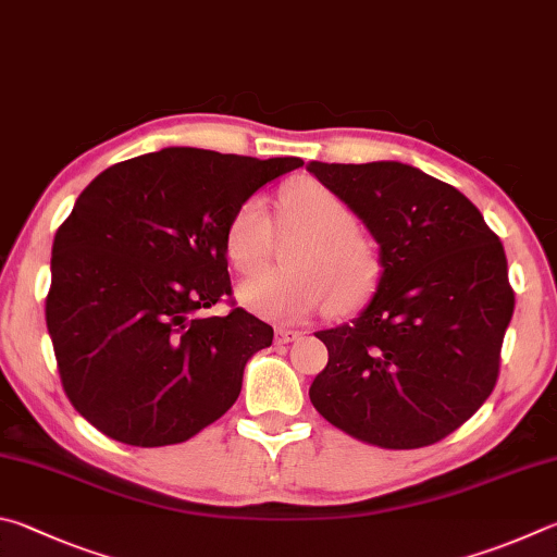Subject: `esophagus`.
<instances>
[{"mask_svg": "<svg viewBox=\"0 0 557 557\" xmlns=\"http://www.w3.org/2000/svg\"><path fill=\"white\" fill-rule=\"evenodd\" d=\"M298 337H300L298 330H290V327H278V330H276V343H278V345L296 343Z\"/></svg>", "mask_w": 557, "mask_h": 557, "instance_id": "esophagus-1", "label": "esophagus"}]
</instances>
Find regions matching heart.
Instances as JSON below:
<instances>
[{
    "mask_svg": "<svg viewBox=\"0 0 557 557\" xmlns=\"http://www.w3.org/2000/svg\"><path fill=\"white\" fill-rule=\"evenodd\" d=\"M278 230L300 232L288 247V269L259 271L239 286V300L253 313L271 320H298L333 300L352 308L374 294L382 278V259L374 242L357 230L352 208L327 190L306 181L278 195ZM273 247V222L261 198H247L224 232V251L234 269H259Z\"/></svg>",
    "mask_w": 557,
    "mask_h": 557,
    "instance_id": "b5f03b06",
    "label": "heart"
}]
</instances>
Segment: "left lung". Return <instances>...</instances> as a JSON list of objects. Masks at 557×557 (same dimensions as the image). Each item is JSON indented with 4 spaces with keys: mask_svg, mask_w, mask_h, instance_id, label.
<instances>
[{
    "mask_svg": "<svg viewBox=\"0 0 557 557\" xmlns=\"http://www.w3.org/2000/svg\"><path fill=\"white\" fill-rule=\"evenodd\" d=\"M382 247L384 273L352 323L320 330L318 413L369 445H433L476 413L499 379L513 315L506 253L465 195L398 161L320 163Z\"/></svg>",
    "mask_w": 557,
    "mask_h": 557,
    "instance_id": "left-lung-1",
    "label": "left lung"
}]
</instances>
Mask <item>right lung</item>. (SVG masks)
<instances>
[{
  "instance_id": "1",
  "label": "right lung",
  "mask_w": 557,
  "mask_h": 557,
  "mask_svg": "<svg viewBox=\"0 0 557 557\" xmlns=\"http://www.w3.org/2000/svg\"><path fill=\"white\" fill-rule=\"evenodd\" d=\"M296 156L171 146L114 163L58 227L46 325L75 411L112 441L183 443L237 401L273 327L232 300L224 232ZM224 297L227 317L203 310Z\"/></svg>"
}]
</instances>
